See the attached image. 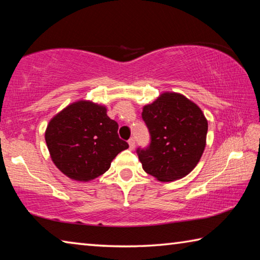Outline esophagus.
Listing matches in <instances>:
<instances>
[{
  "label": "esophagus",
  "mask_w": 260,
  "mask_h": 260,
  "mask_svg": "<svg viewBox=\"0 0 260 260\" xmlns=\"http://www.w3.org/2000/svg\"><path fill=\"white\" fill-rule=\"evenodd\" d=\"M127 143H129V147H130V150H134V148H135V139L134 138H130L129 139V142H127Z\"/></svg>",
  "instance_id": "obj_1"
}]
</instances>
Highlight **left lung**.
<instances>
[{"mask_svg": "<svg viewBox=\"0 0 260 260\" xmlns=\"http://www.w3.org/2000/svg\"><path fill=\"white\" fill-rule=\"evenodd\" d=\"M142 116L151 134L150 146L137 151L143 169L160 182L192 172L206 146L208 124L202 109L181 93L164 92L144 106Z\"/></svg>", "mask_w": 260, "mask_h": 260, "instance_id": "1", "label": "left lung"}]
</instances>
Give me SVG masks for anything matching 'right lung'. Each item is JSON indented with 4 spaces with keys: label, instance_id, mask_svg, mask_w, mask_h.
Wrapping results in <instances>:
<instances>
[{
    "label": "right lung",
    "instance_id": "right-lung-1",
    "mask_svg": "<svg viewBox=\"0 0 260 260\" xmlns=\"http://www.w3.org/2000/svg\"><path fill=\"white\" fill-rule=\"evenodd\" d=\"M117 129L106 106L78 100L49 121L45 139L52 161L66 176L88 182L107 172L115 156L129 147Z\"/></svg>",
    "mask_w": 260,
    "mask_h": 260
}]
</instances>
